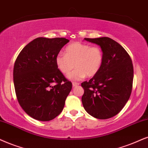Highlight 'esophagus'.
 Segmentation results:
<instances>
[{
    "instance_id": "34e87169",
    "label": "esophagus",
    "mask_w": 148,
    "mask_h": 148,
    "mask_svg": "<svg viewBox=\"0 0 148 148\" xmlns=\"http://www.w3.org/2000/svg\"><path fill=\"white\" fill-rule=\"evenodd\" d=\"M79 84H80V83H76V82H73V83H72V85H73V87H76V86L79 85Z\"/></svg>"
}]
</instances>
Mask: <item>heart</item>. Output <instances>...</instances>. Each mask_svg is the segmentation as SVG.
<instances>
[{"label":"heart","instance_id":"heart-1","mask_svg":"<svg viewBox=\"0 0 148 148\" xmlns=\"http://www.w3.org/2000/svg\"><path fill=\"white\" fill-rule=\"evenodd\" d=\"M56 64L63 74H68L70 79L78 80L86 76L93 77L102 68L104 62V54L99 46H91L87 44L75 42L65 48V54L59 53L56 57Z\"/></svg>","mask_w":148,"mask_h":148}]
</instances>
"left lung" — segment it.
Wrapping results in <instances>:
<instances>
[{"instance_id": "left-lung-1", "label": "left lung", "mask_w": 148, "mask_h": 148, "mask_svg": "<svg viewBox=\"0 0 148 148\" xmlns=\"http://www.w3.org/2000/svg\"><path fill=\"white\" fill-rule=\"evenodd\" d=\"M85 40L100 46L104 62L96 76L81 83L83 107L97 119L111 118L121 111L131 95L134 76L132 59L119 43L109 37Z\"/></svg>"}]
</instances>
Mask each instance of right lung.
Wrapping results in <instances>:
<instances>
[{
  "label": "right lung",
  "mask_w": 148,
  "mask_h": 148,
  "mask_svg": "<svg viewBox=\"0 0 148 148\" xmlns=\"http://www.w3.org/2000/svg\"><path fill=\"white\" fill-rule=\"evenodd\" d=\"M69 42L63 37H38L16 58L14 83L22 109L33 119L50 121L63 111L72 84L56 64V57Z\"/></svg>",
  "instance_id": "obj_1"
}]
</instances>
